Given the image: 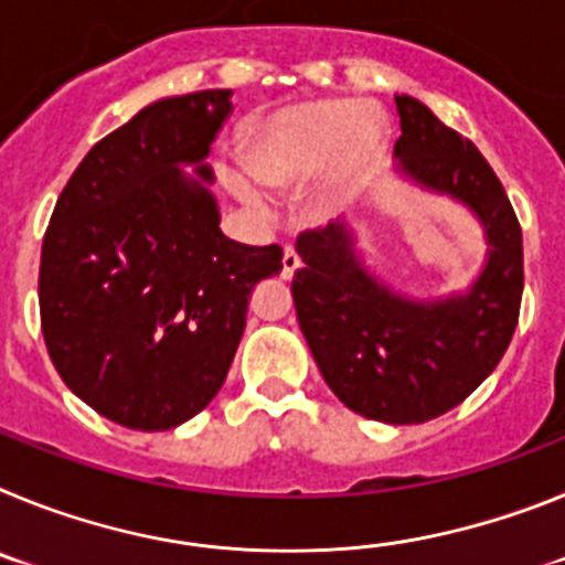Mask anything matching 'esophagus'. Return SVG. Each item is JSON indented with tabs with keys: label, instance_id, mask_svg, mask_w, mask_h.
<instances>
[{
	"label": "esophagus",
	"instance_id": "34e87169",
	"mask_svg": "<svg viewBox=\"0 0 565 565\" xmlns=\"http://www.w3.org/2000/svg\"><path fill=\"white\" fill-rule=\"evenodd\" d=\"M297 268H299V254L294 252L291 246H286V252H282V277L291 279Z\"/></svg>",
	"mask_w": 565,
	"mask_h": 565
}]
</instances>
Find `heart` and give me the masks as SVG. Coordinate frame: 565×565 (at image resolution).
Instances as JSON below:
<instances>
[{
  "label": "heart",
  "mask_w": 565,
  "mask_h": 565,
  "mask_svg": "<svg viewBox=\"0 0 565 565\" xmlns=\"http://www.w3.org/2000/svg\"><path fill=\"white\" fill-rule=\"evenodd\" d=\"M391 143V124L379 109L322 98L294 104L248 124L243 166L223 167L221 178L237 201L266 212L263 189H297L306 181L308 206L328 212L376 172Z\"/></svg>",
  "instance_id": "b5f03b06"
}]
</instances>
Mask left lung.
<instances>
[{
  "label": "left lung",
  "instance_id": "obj_1",
  "mask_svg": "<svg viewBox=\"0 0 565 565\" xmlns=\"http://www.w3.org/2000/svg\"><path fill=\"white\" fill-rule=\"evenodd\" d=\"M396 174L467 209L487 257L461 291L413 297L364 263L348 221L299 234L291 294L299 328L339 402L384 424H422L461 404L495 371L518 326L523 237L507 192L476 143L427 104L396 96Z\"/></svg>",
  "mask_w": 565,
  "mask_h": 565
}]
</instances>
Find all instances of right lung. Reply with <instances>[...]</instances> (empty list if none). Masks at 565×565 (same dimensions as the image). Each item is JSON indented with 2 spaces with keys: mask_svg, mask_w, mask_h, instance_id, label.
Instances as JSON below:
<instances>
[{
  "mask_svg": "<svg viewBox=\"0 0 565 565\" xmlns=\"http://www.w3.org/2000/svg\"><path fill=\"white\" fill-rule=\"evenodd\" d=\"M232 89L169 96L84 154L39 268L47 353L82 402L129 430H172L226 382L248 299L279 246L221 232L206 163Z\"/></svg>",
  "mask_w": 565,
  "mask_h": 565,
  "instance_id": "1",
  "label": "right lung"
}]
</instances>
